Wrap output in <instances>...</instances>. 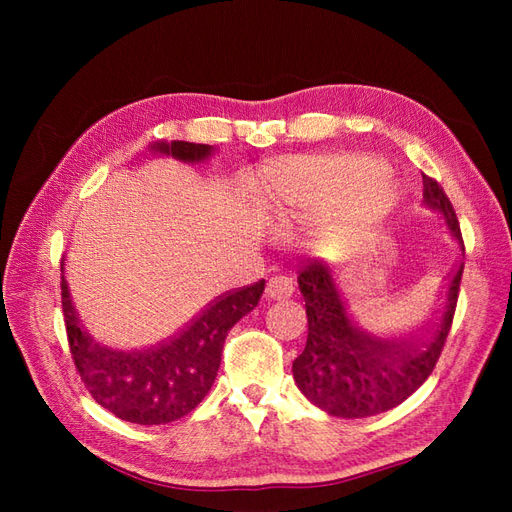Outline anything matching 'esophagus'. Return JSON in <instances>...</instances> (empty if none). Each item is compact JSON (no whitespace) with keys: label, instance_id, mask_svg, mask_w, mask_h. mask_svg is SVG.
Wrapping results in <instances>:
<instances>
[{"label":"esophagus","instance_id":"esophagus-1","mask_svg":"<svg viewBox=\"0 0 512 512\" xmlns=\"http://www.w3.org/2000/svg\"><path fill=\"white\" fill-rule=\"evenodd\" d=\"M294 292V282L286 275H275L267 282V290H265V297L269 301H282L288 299L290 294Z\"/></svg>","mask_w":512,"mask_h":512}]
</instances>
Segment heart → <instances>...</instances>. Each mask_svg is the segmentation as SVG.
I'll return each mask as SVG.
<instances>
[{
	"label": "heart",
	"mask_w": 512,
	"mask_h": 512,
	"mask_svg": "<svg viewBox=\"0 0 512 512\" xmlns=\"http://www.w3.org/2000/svg\"><path fill=\"white\" fill-rule=\"evenodd\" d=\"M369 160L350 153H320L273 162L256 181V196L271 220L284 226L314 218L331 210L324 228V243L348 247L374 226L391 200V181L382 179L376 205H359L352 200L346 181L367 166Z\"/></svg>",
	"instance_id": "heart-1"
}]
</instances>
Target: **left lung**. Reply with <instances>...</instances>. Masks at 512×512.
I'll return each mask as SVG.
<instances>
[{
	"instance_id": "8db88e82",
	"label": "left lung",
	"mask_w": 512,
	"mask_h": 512,
	"mask_svg": "<svg viewBox=\"0 0 512 512\" xmlns=\"http://www.w3.org/2000/svg\"><path fill=\"white\" fill-rule=\"evenodd\" d=\"M423 203L440 213L451 237L466 252L451 200L442 185L423 175ZM463 260L444 290L442 309L427 335L404 342L374 337L344 297L329 265L309 260L299 271L307 312V344L292 363L299 391L314 406L339 418H365L406 401L436 367L451 331Z\"/></svg>"
}]
</instances>
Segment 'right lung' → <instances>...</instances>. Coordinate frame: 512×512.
<instances>
[{
    "instance_id": "obj_1",
    "label": "right lung",
    "mask_w": 512,
    "mask_h": 512,
    "mask_svg": "<svg viewBox=\"0 0 512 512\" xmlns=\"http://www.w3.org/2000/svg\"><path fill=\"white\" fill-rule=\"evenodd\" d=\"M153 151L181 162H203L213 147L185 141L156 143ZM64 273V265H61ZM265 280L228 290L211 301L188 327L147 350H113L96 342L72 305L61 275V309L76 371L89 395L121 421L164 425L190 414L218 376L228 331L258 305Z\"/></svg>"
}]
</instances>
